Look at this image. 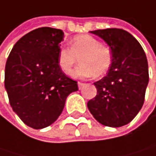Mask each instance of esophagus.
<instances>
[{"label": "esophagus", "instance_id": "34e87169", "mask_svg": "<svg viewBox=\"0 0 156 156\" xmlns=\"http://www.w3.org/2000/svg\"><path fill=\"white\" fill-rule=\"evenodd\" d=\"M83 85H84V84L81 83V82H77V86H79V89H80V90L83 87Z\"/></svg>", "mask_w": 156, "mask_h": 156}]
</instances>
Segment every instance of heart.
I'll return each mask as SVG.
<instances>
[{"label":"heart","mask_w":156,"mask_h":156,"mask_svg":"<svg viewBox=\"0 0 156 156\" xmlns=\"http://www.w3.org/2000/svg\"><path fill=\"white\" fill-rule=\"evenodd\" d=\"M80 61L76 70L80 77L102 76L111 66L112 50L90 35H80L70 42V49L62 47L58 51V65L66 75H72L74 66Z\"/></svg>","instance_id":"heart-1"}]
</instances>
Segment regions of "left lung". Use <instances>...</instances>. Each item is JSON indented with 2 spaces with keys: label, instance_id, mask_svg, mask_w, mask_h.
I'll return each instance as SVG.
<instances>
[{
  "label": "left lung",
  "instance_id": "obj_1",
  "mask_svg": "<svg viewBox=\"0 0 156 156\" xmlns=\"http://www.w3.org/2000/svg\"><path fill=\"white\" fill-rule=\"evenodd\" d=\"M112 50L105 76L94 83L97 95L87 105L102 125L118 128L129 124L142 107L149 82L148 62L139 41L128 31L106 28L90 31Z\"/></svg>",
  "mask_w": 156,
  "mask_h": 156
}]
</instances>
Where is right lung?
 <instances>
[{
  "label": "right lung",
  "mask_w": 156,
  "mask_h": 156,
  "mask_svg": "<svg viewBox=\"0 0 156 156\" xmlns=\"http://www.w3.org/2000/svg\"><path fill=\"white\" fill-rule=\"evenodd\" d=\"M61 29L40 27L23 36L5 65L4 87L13 111L35 129L51 125L61 115L67 96L79 90L59 67Z\"/></svg>",
  "instance_id": "add662e5"
}]
</instances>
